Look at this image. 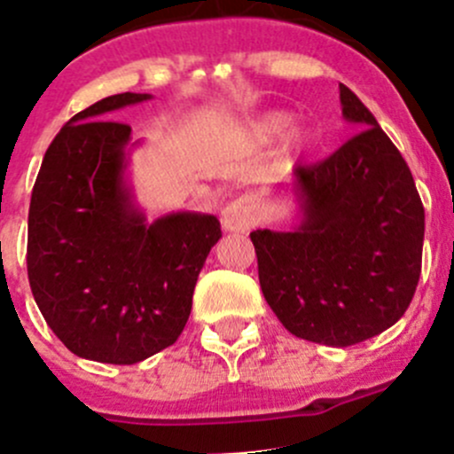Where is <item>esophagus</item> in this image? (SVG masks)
<instances>
[{
    "label": "esophagus",
    "mask_w": 454,
    "mask_h": 454,
    "mask_svg": "<svg viewBox=\"0 0 454 454\" xmlns=\"http://www.w3.org/2000/svg\"><path fill=\"white\" fill-rule=\"evenodd\" d=\"M222 223H223V228L231 232L250 231V226L254 223L253 201H250L248 197H241V200L228 204L222 213Z\"/></svg>",
    "instance_id": "esophagus-1"
}]
</instances>
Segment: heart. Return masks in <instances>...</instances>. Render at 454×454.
Masks as SVG:
<instances>
[{
  "label": "heart",
  "instance_id": "obj_1",
  "mask_svg": "<svg viewBox=\"0 0 454 454\" xmlns=\"http://www.w3.org/2000/svg\"><path fill=\"white\" fill-rule=\"evenodd\" d=\"M290 121H293V117H290L288 113H281V110H277V113H268V115L259 117V120L254 121L253 129H250V135H253L254 142L268 144V142H272V139L281 137V135L288 130ZM297 139H299L297 133L290 135V139H288L290 146H294V144H297Z\"/></svg>",
  "mask_w": 454,
  "mask_h": 454
}]
</instances>
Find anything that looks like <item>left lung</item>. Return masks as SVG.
<instances>
[{
  "label": "left lung",
  "mask_w": 454,
  "mask_h": 454,
  "mask_svg": "<svg viewBox=\"0 0 454 454\" xmlns=\"http://www.w3.org/2000/svg\"><path fill=\"white\" fill-rule=\"evenodd\" d=\"M359 133L294 168L301 222L250 232L259 286L294 337L353 346L384 333L411 306L421 275L424 204L411 168L371 110L339 83Z\"/></svg>",
  "instance_id": "obj_1"
}]
</instances>
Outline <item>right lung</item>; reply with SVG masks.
I'll list each match as a JSON object with an SVG mask.
<instances>
[{
    "label": "right lung",
    "instance_id": "add662e5",
    "mask_svg": "<svg viewBox=\"0 0 454 454\" xmlns=\"http://www.w3.org/2000/svg\"><path fill=\"white\" fill-rule=\"evenodd\" d=\"M110 95L70 117L43 155L28 210V281L43 319L77 357L144 362L177 341L197 277L222 237L213 215L146 223L126 186L130 126Z\"/></svg>",
    "mask_w": 454,
    "mask_h": 454
}]
</instances>
